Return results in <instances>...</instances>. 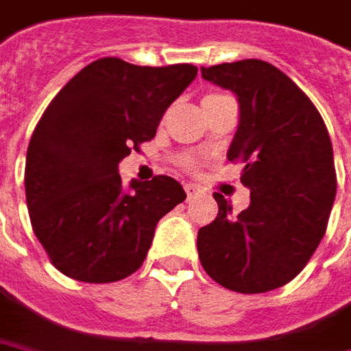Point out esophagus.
Returning a JSON list of instances; mask_svg holds the SVG:
<instances>
[{
    "label": "esophagus",
    "mask_w": 351,
    "mask_h": 351,
    "mask_svg": "<svg viewBox=\"0 0 351 351\" xmlns=\"http://www.w3.org/2000/svg\"><path fill=\"white\" fill-rule=\"evenodd\" d=\"M185 193H187V197L191 199V197H195V195H199L201 189H199L197 185H193V183H185Z\"/></svg>",
    "instance_id": "34e87169"
}]
</instances>
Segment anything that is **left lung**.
<instances>
[{"mask_svg":"<svg viewBox=\"0 0 351 351\" xmlns=\"http://www.w3.org/2000/svg\"><path fill=\"white\" fill-rule=\"evenodd\" d=\"M201 73L237 96L239 123L226 156L243 164L251 191L239 214L214 195L218 216L197 236L201 265L228 290H276L302 272L326 232L336 197L332 143L317 108L278 67L241 60Z\"/></svg>","mask_w":351,"mask_h":351,"instance_id":"8db88e82","label":"left lung"}]
</instances>
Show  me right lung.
I'll return each instance as SVG.
<instances>
[{
	"instance_id": "add662e5",
	"label": "right lung",
	"mask_w": 351,
	"mask_h": 351,
	"mask_svg": "<svg viewBox=\"0 0 351 351\" xmlns=\"http://www.w3.org/2000/svg\"><path fill=\"white\" fill-rule=\"evenodd\" d=\"M197 67H141L119 58L86 65L49 102L27 150L30 224L65 276L90 284L141 269L158 220L185 201L180 181L156 176L123 187L119 162L156 135Z\"/></svg>"
}]
</instances>
